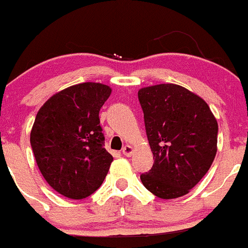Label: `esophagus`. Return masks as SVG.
<instances>
[{"mask_svg": "<svg viewBox=\"0 0 248 248\" xmlns=\"http://www.w3.org/2000/svg\"><path fill=\"white\" fill-rule=\"evenodd\" d=\"M122 153H124L126 157H129V155L133 153V147L129 146V144H127V146H124V149H122Z\"/></svg>", "mask_w": 248, "mask_h": 248, "instance_id": "esophagus-1", "label": "esophagus"}]
</instances>
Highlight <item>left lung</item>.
Listing matches in <instances>:
<instances>
[{"label":"left lung","instance_id":"1","mask_svg":"<svg viewBox=\"0 0 248 248\" xmlns=\"http://www.w3.org/2000/svg\"><path fill=\"white\" fill-rule=\"evenodd\" d=\"M153 167L142 184L160 199L185 195L210 169L217 152V121L209 105L175 84L138 91Z\"/></svg>","mask_w":248,"mask_h":248}]
</instances>
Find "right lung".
I'll return each instance as SVG.
<instances>
[{
  "label": "right lung",
  "mask_w": 248,
  "mask_h": 248,
  "mask_svg": "<svg viewBox=\"0 0 248 248\" xmlns=\"http://www.w3.org/2000/svg\"><path fill=\"white\" fill-rule=\"evenodd\" d=\"M111 88L82 82L53 95L39 108L31 146L42 175L69 199H84L100 188L113 158L104 148L99 112Z\"/></svg>",
  "instance_id": "obj_1"
}]
</instances>
